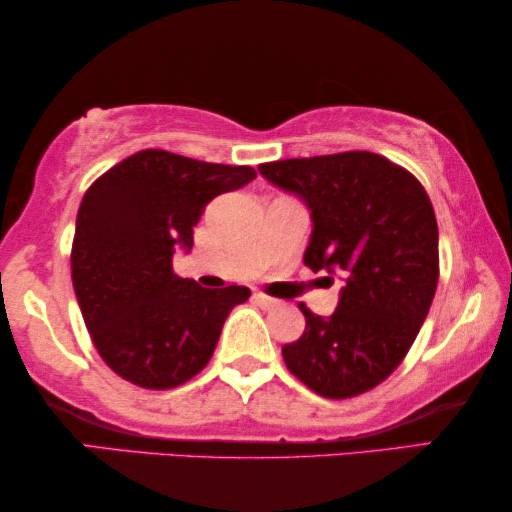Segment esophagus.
I'll list each match as a JSON object with an SVG mask.
<instances>
[{
  "label": "esophagus",
  "mask_w": 512,
  "mask_h": 512,
  "mask_svg": "<svg viewBox=\"0 0 512 512\" xmlns=\"http://www.w3.org/2000/svg\"><path fill=\"white\" fill-rule=\"evenodd\" d=\"M254 300H256V303L261 305V307H268V310H270V307H275V305H277V298L265 296V293H261V291L254 293Z\"/></svg>",
  "instance_id": "34e87169"
}]
</instances>
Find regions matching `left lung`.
Here are the masks:
<instances>
[{
	"mask_svg": "<svg viewBox=\"0 0 512 512\" xmlns=\"http://www.w3.org/2000/svg\"><path fill=\"white\" fill-rule=\"evenodd\" d=\"M312 209L305 265L338 275L331 317L305 303V331L282 347L286 368L314 394L354 398L375 389L410 352L431 300L440 258L436 212L415 174L370 151L258 165Z\"/></svg>",
	"mask_w": 512,
	"mask_h": 512,
	"instance_id": "obj_1",
	"label": "left lung"
}]
</instances>
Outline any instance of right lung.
Segmentation results:
<instances>
[{
  "label": "right lung",
  "mask_w": 512,
  "mask_h": 512,
  "mask_svg": "<svg viewBox=\"0 0 512 512\" xmlns=\"http://www.w3.org/2000/svg\"><path fill=\"white\" fill-rule=\"evenodd\" d=\"M254 179L249 165L144 149L90 184L76 216L72 282L90 340L118 377L174 389L212 359L223 321L251 291L181 279L172 258L193 247L209 200Z\"/></svg>",
  "instance_id": "obj_1"
}]
</instances>
